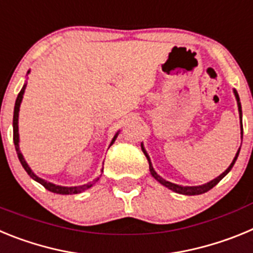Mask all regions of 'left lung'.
<instances>
[{"instance_id": "1", "label": "left lung", "mask_w": 253, "mask_h": 253, "mask_svg": "<svg viewBox=\"0 0 253 253\" xmlns=\"http://www.w3.org/2000/svg\"><path fill=\"white\" fill-rule=\"evenodd\" d=\"M234 95H236V99H237V104H238V111H240V116H241V125H242V107H241V102H240V96H238V93H237V91H234ZM143 149V148H142ZM144 152V151H143ZM144 154H146V157L147 160H148L149 162V171H151L152 176H153L156 180L160 182V184H162L163 186H166L169 187V190H172V191H175V193L177 194H182V195H200V194H204L207 193V191H209L210 189H213L214 186H215L216 184H218L219 181L222 180L223 177H224L225 175H227L228 172L231 171L232 167H233L234 162H236L237 157H238V154H240V149H238V152H237L236 154V157H234V160L232 161L231 163V166L228 167L227 169H225L224 172H223L222 175L219 176V177L214 178L213 181H210V182H208V184L205 185H202V186H181V185H176V184H172V182H169V181H166L165 178H162L161 176H158L157 173H156V171L153 169V167H152L151 165V161H149V157H148V154L144 152Z\"/></svg>"}]
</instances>
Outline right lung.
I'll return each instance as SVG.
<instances>
[{
    "label": "right lung",
    "instance_id": "obj_1",
    "mask_svg": "<svg viewBox=\"0 0 253 253\" xmlns=\"http://www.w3.org/2000/svg\"><path fill=\"white\" fill-rule=\"evenodd\" d=\"M24 91H25V86L22 87L21 91L19 92V95H17V99H16V102H15V109H13V143H15V149H16V153H17V157H19L20 162H21L22 167L25 169V171L28 172V175L30 176L33 180L38 181L39 184L43 185L44 187H45L46 190H49V191H51V193L54 194H60V195H71V194H78L81 193V191H84L86 189H90L91 186H92L93 184H96V181L99 180V178H96V180H93L92 182H88V184L86 185H82V186H78V187H64V186H58V185H54V184H50V182H46L45 180H42L40 177H38L37 175H34V172L31 171L30 167L28 166V163L25 162V160H24V157H22L21 152H20V148H19V126H17V122H19V110H20V104H21V100H22V95H24ZM115 138L116 135L114 137L113 142H111V144H113L114 142H115Z\"/></svg>",
    "mask_w": 253,
    "mask_h": 253
}]
</instances>
